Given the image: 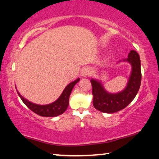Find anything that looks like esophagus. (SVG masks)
I'll return each mask as SVG.
<instances>
[{"mask_svg": "<svg viewBox=\"0 0 159 159\" xmlns=\"http://www.w3.org/2000/svg\"><path fill=\"white\" fill-rule=\"evenodd\" d=\"M92 73V70L90 67H86L84 69H82L81 70V76L83 77H87V76L91 75V74Z\"/></svg>", "mask_w": 159, "mask_h": 159, "instance_id": "obj_1", "label": "esophagus"}]
</instances>
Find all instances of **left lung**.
<instances>
[{"mask_svg":"<svg viewBox=\"0 0 159 159\" xmlns=\"http://www.w3.org/2000/svg\"><path fill=\"white\" fill-rule=\"evenodd\" d=\"M132 65V71L126 88L118 93H110L105 89L101 81L91 79L93 105L99 111L113 113L125 108L134 99L141 84V63L139 55L132 50L128 58L123 60Z\"/></svg>","mask_w":159,"mask_h":159,"instance_id":"left-lung-1","label":"left lung"}]
</instances>
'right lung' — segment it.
I'll list each match as a JSON object with an SVG mask.
<instances>
[{
    "mask_svg": "<svg viewBox=\"0 0 159 159\" xmlns=\"http://www.w3.org/2000/svg\"><path fill=\"white\" fill-rule=\"evenodd\" d=\"M79 81L80 78H78L75 81L70 83L65 88L60 97L56 101H54V102L48 105L35 104V103L28 101L27 99H25L20 94L18 91L17 94L23 102L27 105V107L35 113L41 116H44V117H55V116L61 115V114H62L66 111L69 105V98L70 93L72 90H73L74 86Z\"/></svg>",
    "mask_w": 159,
    "mask_h": 159,
    "instance_id": "add662e5",
    "label": "right lung"
}]
</instances>
